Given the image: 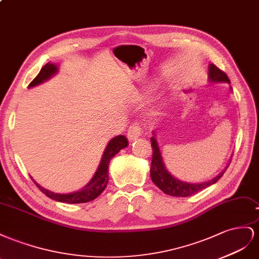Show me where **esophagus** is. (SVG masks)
Returning a JSON list of instances; mask_svg holds the SVG:
<instances>
[{"instance_id": "1", "label": "esophagus", "mask_w": 259, "mask_h": 259, "mask_svg": "<svg viewBox=\"0 0 259 259\" xmlns=\"http://www.w3.org/2000/svg\"><path fill=\"white\" fill-rule=\"evenodd\" d=\"M142 135V131H141V127H140L139 124H134L131 125L128 130V134H127V138L130 142H134L136 140H138L140 137Z\"/></svg>"}]
</instances>
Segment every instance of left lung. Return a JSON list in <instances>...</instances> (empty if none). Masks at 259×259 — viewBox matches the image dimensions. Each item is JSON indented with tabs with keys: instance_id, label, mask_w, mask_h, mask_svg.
Here are the masks:
<instances>
[{
	"instance_id": "left-lung-1",
	"label": "left lung",
	"mask_w": 259,
	"mask_h": 259,
	"mask_svg": "<svg viewBox=\"0 0 259 259\" xmlns=\"http://www.w3.org/2000/svg\"><path fill=\"white\" fill-rule=\"evenodd\" d=\"M208 79L210 82H217V83L225 82V83L230 84V80H229L226 73L224 71H221L212 64H209L208 66ZM230 90L232 91L231 87H230ZM155 136H156L155 135V131H153V137L151 138L152 149H153L152 164L150 169L151 179L162 192H164V193L168 195L177 196V197H186V196L193 195L197 193V192L208 188L212 186V184H215L227 170L229 164L226 166V168L223 171L215 177V178H212L208 181L199 182V183L186 182L176 178V177H174L167 170L165 162L162 160V156L157 143V140L155 138Z\"/></svg>"
}]
</instances>
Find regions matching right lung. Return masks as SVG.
<instances>
[{
    "label": "right lung",
    "instance_id": "1",
    "mask_svg": "<svg viewBox=\"0 0 259 259\" xmlns=\"http://www.w3.org/2000/svg\"><path fill=\"white\" fill-rule=\"evenodd\" d=\"M58 72V64L55 63H48L44 65L41 68L40 72L38 73L28 88H33L38 84L43 83L44 81L49 80L50 78L53 77L55 73ZM128 146V140L124 136H117L113 138L108 142L106 149L103 153L102 159L100 161V165L95 171L94 176L92 177L91 181L89 182L87 186H84L82 189H80L76 192H71V193H55L48 189H44L40 184L36 183L32 178V181L35 183V186L40 189L41 192H43L48 197L54 199L57 202L62 203H68V204H79V203H87L91 202L93 199L97 198L103 191L105 190L107 182H108V167L109 161L112 159L117 153H119L120 150L124 149Z\"/></svg>",
    "mask_w": 259,
    "mask_h": 259
}]
</instances>
